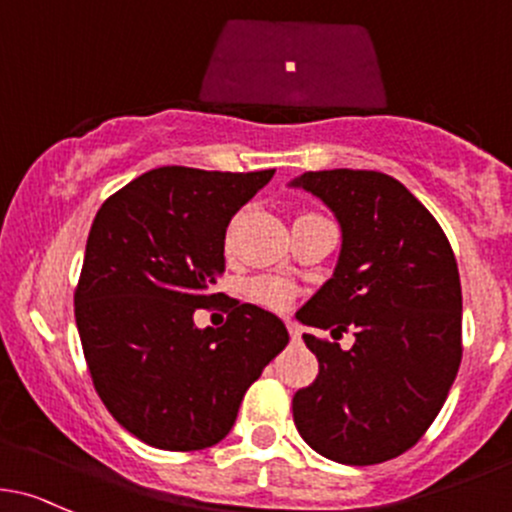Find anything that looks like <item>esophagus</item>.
Masks as SVG:
<instances>
[{
  "mask_svg": "<svg viewBox=\"0 0 512 512\" xmlns=\"http://www.w3.org/2000/svg\"><path fill=\"white\" fill-rule=\"evenodd\" d=\"M287 328H289V336H292V341H301V328L294 324V321H287Z\"/></svg>",
  "mask_w": 512,
  "mask_h": 512,
  "instance_id": "obj_1",
  "label": "esophagus"
}]
</instances>
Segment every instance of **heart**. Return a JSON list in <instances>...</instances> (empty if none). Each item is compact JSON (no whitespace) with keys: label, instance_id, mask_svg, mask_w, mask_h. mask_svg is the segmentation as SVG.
Returning a JSON list of instances; mask_svg holds the SVG:
<instances>
[{"label":"heart","instance_id":"b5f03b06","mask_svg":"<svg viewBox=\"0 0 512 512\" xmlns=\"http://www.w3.org/2000/svg\"><path fill=\"white\" fill-rule=\"evenodd\" d=\"M306 215H311V213L299 215V218H306ZM245 294H247V299L255 301V304H260V306H265V309H284V306H287L294 297V287L289 282H284V279H277V277H257V279H250V282H247Z\"/></svg>","mask_w":512,"mask_h":512}]
</instances>
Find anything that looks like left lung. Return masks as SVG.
Wrapping results in <instances>:
<instances>
[{"mask_svg": "<svg viewBox=\"0 0 512 512\" xmlns=\"http://www.w3.org/2000/svg\"><path fill=\"white\" fill-rule=\"evenodd\" d=\"M341 225L333 277L297 311L301 324L355 328L351 351L304 333L319 375L292 400L301 439L348 466L412 449L446 402L461 365V282L434 215L380 171H306Z\"/></svg>", "mask_w": 512, "mask_h": 512, "instance_id": "8db88e82", "label": "left lung"}]
</instances>
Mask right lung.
<instances>
[{"mask_svg": "<svg viewBox=\"0 0 512 512\" xmlns=\"http://www.w3.org/2000/svg\"><path fill=\"white\" fill-rule=\"evenodd\" d=\"M274 169L233 174L161 166L95 215L75 289L85 363L112 417L166 451H198L233 429L247 387L289 343L282 321L228 299L223 326L196 309L223 292L225 228Z\"/></svg>", "mask_w": 512, "mask_h": 512, "instance_id": "right-lung-1", "label": "right lung"}]
</instances>
